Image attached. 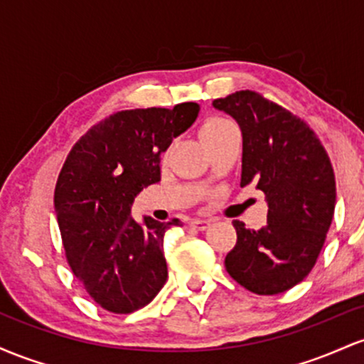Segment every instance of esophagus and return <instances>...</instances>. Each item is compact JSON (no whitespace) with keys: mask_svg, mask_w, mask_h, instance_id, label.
Masks as SVG:
<instances>
[{"mask_svg":"<svg viewBox=\"0 0 364 364\" xmlns=\"http://www.w3.org/2000/svg\"><path fill=\"white\" fill-rule=\"evenodd\" d=\"M211 225L210 220H201V218H196L191 222V228H194V230H206L208 227Z\"/></svg>","mask_w":364,"mask_h":364,"instance_id":"34e87169","label":"esophagus"}]
</instances>
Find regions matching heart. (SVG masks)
<instances>
[{
	"mask_svg": "<svg viewBox=\"0 0 364 364\" xmlns=\"http://www.w3.org/2000/svg\"><path fill=\"white\" fill-rule=\"evenodd\" d=\"M232 129H235V125L232 124L230 120H227V118L211 117L203 122L201 129H199V134H201L204 144H208V142L215 141L216 137H220L222 134H225L227 130H232Z\"/></svg>",
	"mask_w": 364,
	"mask_h": 364,
	"instance_id": "1",
	"label": "heart"
}]
</instances>
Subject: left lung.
I'll return each instance as SVG.
<instances>
[{
  "mask_svg": "<svg viewBox=\"0 0 364 364\" xmlns=\"http://www.w3.org/2000/svg\"><path fill=\"white\" fill-rule=\"evenodd\" d=\"M242 130L240 187L255 182L268 203L267 225L234 220L237 242L225 256L228 275L247 291L273 296L313 270L336 210V175L313 129L255 91L213 101Z\"/></svg>",
  "mask_w": 364,
  "mask_h": 364,
  "instance_id": "1",
  "label": "left lung"
}]
</instances>
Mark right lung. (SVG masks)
<instances>
[{
	"label": "right lung",
	"instance_id": "right-lung-1",
	"mask_svg": "<svg viewBox=\"0 0 364 364\" xmlns=\"http://www.w3.org/2000/svg\"><path fill=\"white\" fill-rule=\"evenodd\" d=\"M198 103L124 109L96 124L73 144L55 189L65 256L94 303L109 313L144 308L165 285L161 223L130 216L134 198L160 182L161 153L194 124Z\"/></svg>",
	"mask_w": 364,
	"mask_h": 364
}]
</instances>
